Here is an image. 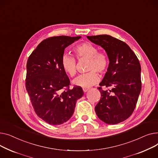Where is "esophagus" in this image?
<instances>
[{
	"mask_svg": "<svg viewBox=\"0 0 158 158\" xmlns=\"http://www.w3.org/2000/svg\"><path fill=\"white\" fill-rule=\"evenodd\" d=\"M89 89V88H88V87H83V92H87L88 90Z\"/></svg>",
	"mask_w": 158,
	"mask_h": 158,
	"instance_id": "1",
	"label": "esophagus"
}]
</instances>
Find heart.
<instances>
[{"instance_id":"heart-1","label":"heart","mask_w":158,"mask_h":158,"mask_svg":"<svg viewBox=\"0 0 158 158\" xmlns=\"http://www.w3.org/2000/svg\"><path fill=\"white\" fill-rule=\"evenodd\" d=\"M77 60L88 59L87 73L80 75L73 81L76 85L89 87L97 83L99 77L97 72L105 73L109 66L110 60L106 53L98 51L97 46L90 42L81 43L73 48ZM61 65L63 70L71 77H75L77 73V66L75 58L68 54L62 55Z\"/></svg>"}]
</instances>
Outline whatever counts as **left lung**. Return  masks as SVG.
<instances>
[{
  "label": "left lung",
  "mask_w": 158,
  "mask_h": 158,
  "mask_svg": "<svg viewBox=\"0 0 158 158\" xmlns=\"http://www.w3.org/2000/svg\"><path fill=\"white\" fill-rule=\"evenodd\" d=\"M103 47L110 64L98 89L101 98L95 106L98 117L109 124L124 121L133 114L142 89L141 66L136 55L124 42L103 34L87 36ZM103 86L112 87L104 91Z\"/></svg>",
  "instance_id": "1"
}]
</instances>
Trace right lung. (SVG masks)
<instances>
[{"mask_svg":"<svg viewBox=\"0 0 158 158\" xmlns=\"http://www.w3.org/2000/svg\"><path fill=\"white\" fill-rule=\"evenodd\" d=\"M81 36L59 35L42 41L27 62L25 87L34 112L44 122L59 125L71 117L82 88L69 89V78L61 65L67 46Z\"/></svg>","mask_w":158,"mask_h":158,"instance_id":"obj_1","label":"right lung"}]
</instances>
